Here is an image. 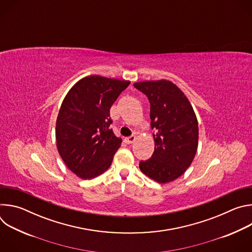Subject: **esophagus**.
I'll return each mask as SVG.
<instances>
[{"label":"esophagus","instance_id":"1","mask_svg":"<svg viewBox=\"0 0 252 252\" xmlns=\"http://www.w3.org/2000/svg\"><path fill=\"white\" fill-rule=\"evenodd\" d=\"M135 135H130L128 137H126L125 138V141L127 143V145H130V143H132L134 140H135Z\"/></svg>","mask_w":252,"mask_h":252}]
</instances>
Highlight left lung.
<instances>
[{
  "label": "left lung",
  "mask_w": 252,
  "mask_h": 252,
  "mask_svg": "<svg viewBox=\"0 0 252 252\" xmlns=\"http://www.w3.org/2000/svg\"><path fill=\"white\" fill-rule=\"evenodd\" d=\"M151 103L155 152L139 162L140 170L159 184L174 181L191 164L198 145V123L192 106L173 83L147 81L133 84Z\"/></svg>",
  "instance_id": "1"
}]
</instances>
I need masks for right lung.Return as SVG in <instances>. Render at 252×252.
Returning <instances> with one entry per match:
<instances>
[{
  "instance_id": "right-lung-1",
  "label": "right lung",
  "mask_w": 252,
  "mask_h": 252,
  "mask_svg": "<svg viewBox=\"0 0 252 252\" xmlns=\"http://www.w3.org/2000/svg\"><path fill=\"white\" fill-rule=\"evenodd\" d=\"M130 82L90 76L64 96L56 124L57 148L65 165L83 179L104 172L122 138L110 127V109Z\"/></svg>"
}]
</instances>
